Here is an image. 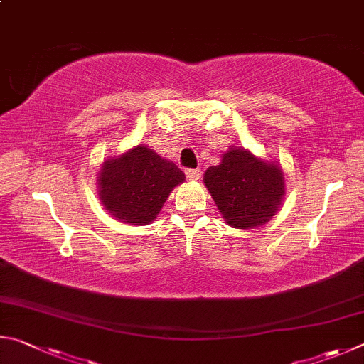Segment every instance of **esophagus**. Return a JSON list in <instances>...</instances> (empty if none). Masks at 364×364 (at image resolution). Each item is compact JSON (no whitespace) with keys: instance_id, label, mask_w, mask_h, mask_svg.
Here are the masks:
<instances>
[{"instance_id":"34e87169","label":"esophagus","mask_w":364,"mask_h":364,"mask_svg":"<svg viewBox=\"0 0 364 364\" xmlns=\"http://www.w3.org/2000/svg\"><path fill=\"white\" fill-rule=\"evenodd\" d=\"M186 174H187L188 181H198V178L201 177V169H188Z\"/></svg>"}]
</instances>
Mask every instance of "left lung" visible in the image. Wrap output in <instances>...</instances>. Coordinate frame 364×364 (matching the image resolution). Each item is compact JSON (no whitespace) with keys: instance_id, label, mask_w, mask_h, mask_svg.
<instances>
[{"instance_id":"1","label":"left lung","mask_w":364,"mask_h":364,"mask_svg":"<svg viewBox=\"0 0 364 364\" xmlns=\"http://www.w3.org/2000/svg\"><path fill=\"white\" fill-rule=\"evenodd\" d=\"M203 181L225 224L243 230L272 220L286 195L282 164L243 146H230L218 166L206 169Z\"/></svg>"}]
</instances>
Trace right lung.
I'll return each mask as SVG.
<instances>
[{
    "label": "right lung",
    "instance_id": "right-lung-1",
    "mask_svg": "<svg viewBox=\"0 0 364 364\" xmlns=\"http://www.w3.org/2000/svg\"><path fill=\"white\" fill-rule=\"evenodd\" d=\"M97 176L102 206L129 225L151 224L174 187L186 181L174 163L145 144L107 158Z\"/></svg>",
    "mask_w": 364,
    "mask_h": 364
}]
</instances>
